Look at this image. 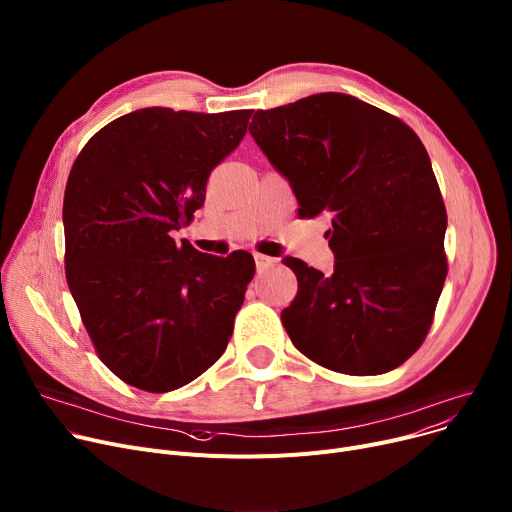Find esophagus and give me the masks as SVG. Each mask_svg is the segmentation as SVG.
Listing matches in <instances>:
<instances>
[{
  "label": "esophagus",
  "mask_w": 512,
  "mask_h": 512,
  "mask_svg": "<svg viewBox=\"0 0 512 512\" xmlns=\"http://www.w3.org/2000/svg\"><path fill=\"white\" fill-rule=\"evenodd\" d=\"M254 260H256V268H258V273H264V270H268L270 266H275V258H270V256H264V254H254Z\"/></svg>",
  "instance_id": "34e87169"
}]
</instances>
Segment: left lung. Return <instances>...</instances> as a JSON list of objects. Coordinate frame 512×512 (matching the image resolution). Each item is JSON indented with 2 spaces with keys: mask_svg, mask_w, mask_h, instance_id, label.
I'll use <instances>...</instances> for the list:
<instances>
[{
  "mask_svg": "<svg viewBox=\"0 0 512 512\" xmlns=\"http://www.w3.org/2000/svg\"><path fill=\"white\" fill-rule=\"evenodd\" d=\"M250 134L287 179L297 215L330 213L335 273L285 258L293 345L349 376L399 368L424 343L448 273L446 208L428 150L399 117L343 93L256 111Z\"/></svg>",
  "mask_w": 512,
  "mask_h": 512,
  "instance_id": "left-lung-1",
  "label": "left lung"
}]
</instances>
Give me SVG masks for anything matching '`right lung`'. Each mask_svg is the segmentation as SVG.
Instances as JSON below:
<instances>
[{"label": "right lung", "mask_w": 512, "mask_h": 512, "mask_svg": "<svg viewBox=\"0 0 512 512\" xmlns=\"http://www.w3.org/2000/svg\"><path fill=\"white\" fill-rule=\"evenodd\" d=\"M250 115L138 109L101 128L72 165L68 287L101 362L146 393L192 382L231 339L252 254H202L173 231L192 223L210 171L242 142Z\"/></svg>", "instance_id": "obj_1"}]
</instances>
